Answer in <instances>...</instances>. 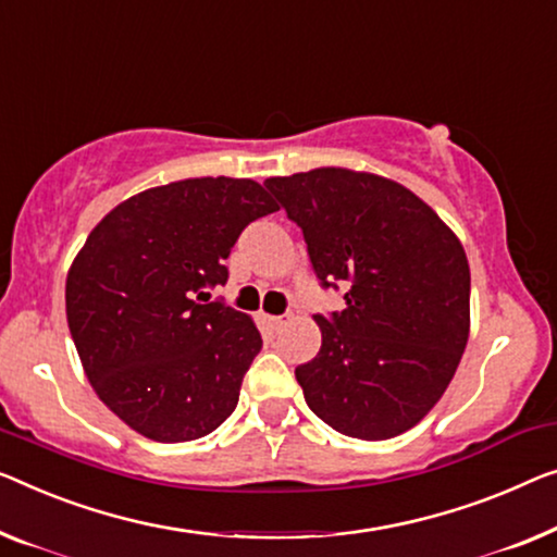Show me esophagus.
<instances>
[{
  "instance_id": "1",
  "label": "esophagus",
  "mask_w": 557,
  "mask_h": 557,
  "mask_svg": "<svg viewBox=\"0 0 557 557\" xmlns=\"http://www.w3.org/2000/svg\"><path fill=\"white\" fill-rule=\"evenodd\" d=\"M264 322H268L270 330H282L289 322V314H268Z\"/></svg>"
}]
</instances>
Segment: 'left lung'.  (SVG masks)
Here are the masks:
<instances>
[{"instance_id":"1","label":"left lung","mask_w":557,"mask_h":557,"mask_svg":"<svg viewBox=\"0 0 557 557\" xmlns=\"http://www.w3.org/2000/svg\"><path fill=\"white\" fill-rule=\"evenodd\" d=\"M264 185L302 227L322 285H350L343 312L314 318L320 352L295 370L305 403L350 437L414 428L468 345L470 268L458 235L383 174L318 168Z\"/></svg>"}]
</instances>
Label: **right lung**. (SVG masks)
Masks as SVG:
<instances>
[{"label":"right lung","instance_id":"obj_1","mask_svg":"<svg viewBox=\"0 0 557 557\" xmlns=\"http://www.w3.org/2000/svg\"><path fill=\"white\" fill-rule=\"evenodd\" d=\"M275 210L255 180L193 177L132 195L89 232L66 322L89 385L135 433L189 443L237 408L260 330L202 287L225 285L239 232Z\"/></svg>","mask_w":557,"mask_h":557}]
</instances>
